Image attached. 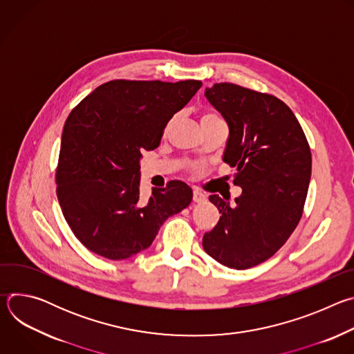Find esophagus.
<instances>
[{
	"instance_id": "34e87169",
	"label": "esophagus",
	"mask_w": 354,
	"mask_h": 354,
	"mask_svg": "<svg viewBox=\"0 0 354 354\" xmlns=\"http://www.w3.org/2000/svg\"><path fill=\"white\" fill-rule=\"evenodd\" d=\"M206 200H207V196L203 192L193 190V201H194V203H205Z\"/></svg>"
}]
</instances>
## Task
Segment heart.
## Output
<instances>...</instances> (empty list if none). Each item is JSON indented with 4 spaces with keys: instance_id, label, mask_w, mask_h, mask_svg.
<instances>
[{
    "instance_id": "1",
    "label": "heart",
    "mask_w": 354,
    "mask_h": 354,
    "mask_svg": "<svg viewBox=\"0 0 354 354\" xmlns=\"http://www.w3.org/2000/svg\"><path fill=\"white\" fill-rule=\"evenodd\" d=\"M213 118H220L217 113H213V112H209V113H205L203 116H201V120H206V119H213Z\"/></svg>"
}]
</instances>
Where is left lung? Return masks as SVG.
Wrapping results in <instances>:
<instances>
[{"label":"left lung","mask_w":354,"mask_h":354,"mask_svg":"<svg viewBox=\"0 0 354 354\" xmlns=\"http://www.w3.org/2000/svg\"><path fill=\"white\" fill-rule=\"evenodd\" d=\"M230 136L223 161L235 168L242 193L209 198L221 217L203 248L221 265L245 270L269 258L295 230L311 179V149L291 109L273 95L221 82L206 88Z\"/></svg>","instance_id":"left-lung-1"}]
</instances>
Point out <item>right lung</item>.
<instances>
[{
    "label": "right lung",
    "instance_id": "right-lung-1",
    "mask_svg": "<svg viewBox=\"0 0 354 354\" xmlns=\"http://www.w3.org/2000/svg\"><path fill=\"white\" fill-rule=\"evenodd\" d=\"M201 81L115 80L99 85L66 120L57 198L80 242L111 261L127 259L153 243L164 221L186 209L192 189L172 180L140 198L142 151L160 145L167 123L200 89Z\"/></svg>",
    "mask_w": 354,
    "mask_h": 354
}]
</instances>
